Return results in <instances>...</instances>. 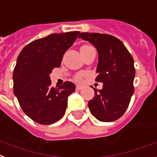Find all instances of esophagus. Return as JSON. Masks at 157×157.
Returning <instances> with one entry per match:
<instances>
[{"mask_svg":"<svg viewBox=\"0 0 157 157\" xmlns=\"http://www.w3.org/2000/svg\"><path fill=\"white\" fill-rule=\"evenodd\" d=\"M82 85H77V86H76V89L77 90H81V89H82Z\"/></svg>","mask_w":157,"mask_h":157,"instance_id":"1","label":"esophagus"}]
</instances>
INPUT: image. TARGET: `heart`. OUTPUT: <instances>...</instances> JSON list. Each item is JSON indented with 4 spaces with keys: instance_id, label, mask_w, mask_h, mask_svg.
<instances>
[{
    "instance_id": "heart-1",
    "label": "heart",
    "mask_w": 157,
    "mask_h": 157,
    "mask_svg": "<svg viewBox=\"0 0 157 157\" xmlns=\"http://www.w3.org/2000/svg\"><path fill=\"white\" fill-rule=\"evenodd\" d=\"M91 47V46H88V45H84V46H82L81 48H86V47ZM82 76H83L82 75H78L77 76V79L78 80H81L82 78Z\"/></svg>"
}]
</instances>
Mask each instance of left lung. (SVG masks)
<instances>
[{"label":"left lung","instance_id":"obj_1","mask_svg":"<svg viewBox=\"0 0 157 157\" xmlns=\"http://www.w3.org/2000/svg\"><path fill=\"white\" fill-rule=\"evenodd\" d=\"M78 37L98 50L96 81L103 83L102 89H94L95 96L88 101L90 111L100 121H115L124 114L134 92L133 57L124 43L111 35L82 33Z\"/></svg>","mask_w":157,"mask_h":157}]
</instances>
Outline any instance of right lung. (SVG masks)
Instances as JSON below:
<instances>
[{
	"label": "right lung",
	"instance_id": "right-lung-1",
	"mask_svg": "<svg viewBox=\"0 0 157 157\" xmlns=\"http://www.w3.org/2000/svg\"><path fill=\"white\" fill-rule=\"evenodd\" d=\"M78 34V31L53 33L30 42L19 53L13 73L14 94L24 112L35 122L52 124L65 113L75 85L67 81L55 88L50 74L60 66L65 52Z\"/></svg>",
	"mask_w": 157,
	"mask_h": 157
}]
</instances>
